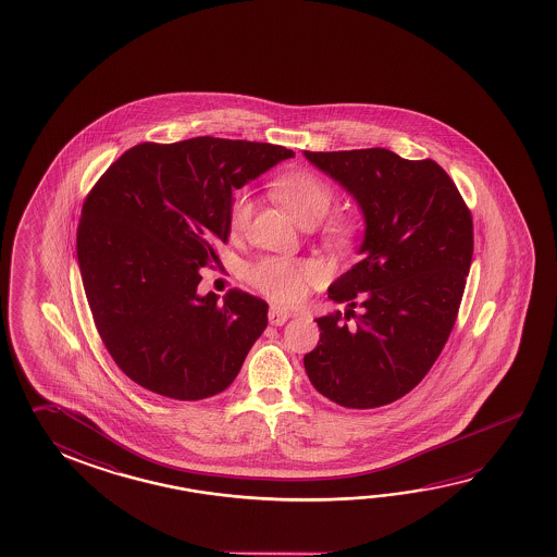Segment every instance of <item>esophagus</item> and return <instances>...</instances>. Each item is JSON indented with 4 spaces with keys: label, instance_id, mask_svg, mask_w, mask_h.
Segmentation results:
<instances>
[{
    "label": "esophagus",
    "instance_id": "obj_1",
    "mask_svg": "<svg viewBox=\"0 0 557 557\" xmlns=\"http://www.w3.org/2000/svg\"><path fill=\"white\" fill-rule=\"evenodd\" d=\"M289 311H285V309H280V307H270V313H268V319H270V323L275 326L284 325L285 321L289 319Z\"/></svg>",
    "mask_w": 557,
    "mask_h": 557
}]
</instances>
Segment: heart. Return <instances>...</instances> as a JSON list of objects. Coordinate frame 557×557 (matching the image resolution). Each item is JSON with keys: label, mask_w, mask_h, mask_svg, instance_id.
<instances>
[{"label": "heart", "mask_w": 557, "mask_h": 557, "mask_svg": "<svg viewBox=\"0 0 557 557\" xmlns=\"http://www.w3.org/2000/svg\"><path fill=\"white\" fill-rule=\"evenodd\" d=\"M273 195L289 210L301 226H315L325 221L333 209L335 190L313 173H287L273 183ZM252 216V199L242 193L231 209L232 232L246 231ZM325 238L336 246H345L352 238V222L336 216L326 224ZM252 284L275 304L295 305L304 301L309 287L321 284L323 272L313 262H294L285 258H265L250 270Z\"/></svg>", "instance_id": "obj_1"}]
</instances>
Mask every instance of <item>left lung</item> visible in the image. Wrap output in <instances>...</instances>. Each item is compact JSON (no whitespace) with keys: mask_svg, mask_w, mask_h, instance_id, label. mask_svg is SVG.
<instances>
[{"mask_svg":"<svg viewBox=\"0 0 557 557\" xmlns=\"http://www.w3.org/2000/svg\"><path fill=\"white\" fill-rule=\"evenodd\" d=\"M304 156L364 219L360 262L329 285V299L347 311L315 319L321 338L305 355V372L338 406H386L420 384L449 338L471 270V212L431 159L382 147Z\"/></svg>","mask_w":557,"mask_h":557,"instance_id":"1","label":"left lung"}]
</instances>
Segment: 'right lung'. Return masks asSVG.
<instances>
[{"label":"right lung","instance_id":"1","mask_svg":"<svg viewBox=\"0 0 557 557\" xmlns=\"http://www.w3.org/2000/svg\"><path fill=\"white\" fill-rule=\"evenodd\" d=\"M292 149L193 137L139 144L86 197L76 258L96 329L127 379L173 399L221 394L268 326V304L197 292L231 236L232 190Z\"/></svg>","mask_w":557,"mask_h":557}]
</instances>
